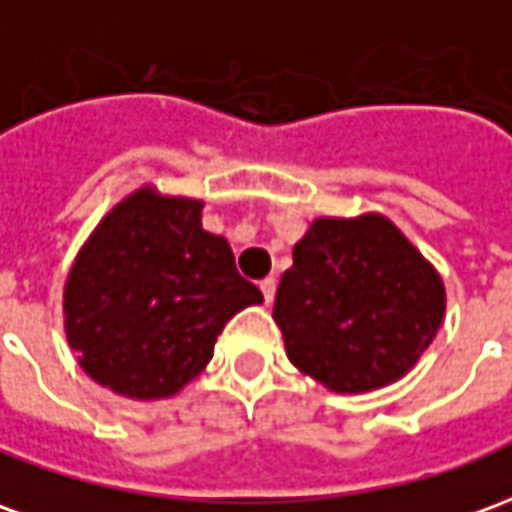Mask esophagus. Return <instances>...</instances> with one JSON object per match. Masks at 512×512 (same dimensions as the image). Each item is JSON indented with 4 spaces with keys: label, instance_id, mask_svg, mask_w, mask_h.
<instances>
[{
    "label": "esophagus",
    "instance_id": "34e87169",
    "mask_svg": "<svg viewBox=\"0 0 512 512\" xmlns=\"http://www.w3.org/2000/svg\"><path fill=\"white\" fill-rule=\"evenodd\" d=\"M259 290H262L264 295V303H273V298H276V278H264V281H259Z\"/></svg>",
    "mask_w": 512,
    "mask_h": 512
}]
</instances>
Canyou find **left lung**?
Returning <instances> with one entry per match:
<instances>
[{"label":"left lung","instance_id":"obj_1","mask_svg":"<svg viewBox=\"0 0 512 512\" xmlns=\"http://www.w3.org/2000/svg\"><path fill=\"white\" fill-rule=\"evenodd\" d=\"M446 315V287L384 214L317 217L292 248L273 320L287 357L331 393L407 376Z\"/></svg>","mask_w":512,"mask_h":512}]
</instances>
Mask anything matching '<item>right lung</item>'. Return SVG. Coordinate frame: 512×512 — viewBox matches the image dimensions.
<instances>
[{"mask_svg": "<svg viewBox=\"0 0 512 512\" xmlns=\"http://www.w3.org/2000/svg\"><path fill=\"white\" fill-rule=\"evenodd\" d=\"M203 200L142 186L91 231L63 287V331L88 376L116 396L181 393L217 334L262 292L234 250L203 228Z\"/></svg>", "mask_w": 512, "mask_h": 512, "instance_id": "right-lung-1", "label": "right lung"}]
</instances>
